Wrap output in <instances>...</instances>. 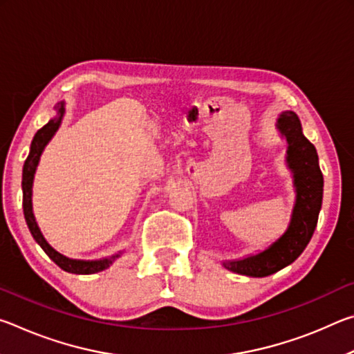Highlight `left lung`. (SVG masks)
<instances>
[{"mask_svg": "<svg viewBox=\"0 0 354 354\" xmlns=\"http://www.w3.org/2000/svg\"><path fill=\"white\" fill-rule=\"evenodd\" d=\"M277 129L287 142L286 164L292 171L295 203L287 230L267 248L241 259L223 261L226 270L251 278L273 274L297 259L313 237L323 200V175L315 147L304 137L295 112L283 111Z\"/></svg>", "mask_w": 354, "mask_h": 354, "instance_id": "obj_1", "label": "left lung"}]
</instances>
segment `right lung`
Listing matches in <instances>:
<instances>
[{"label": "right lung", "mask_w": 354, "mask_h": 354, "mask_svg": "<svg viewBox=\"0 0 354 354\" xmlns=\"http://www.w3.org/2000/svg\"><path fill=\"white\" fill-rule=\"evenodd\" d=\"M56 109V117H53L50 122H48L44 128L39 129L35 133L34 139L31 142V149H29V154L25 160V165H23V181H21V189H23V212H25V220L26 225L31 231V234L34 237V241L37 242L41 250L50 256L51 261H55L62 270L68 272V273H75V274H92V273H98L106 270L107 267L112 266V262L120 257V254L123 251H118V253L103 257V259H93V261H84V259H71V257H67L59 253L55 248L51 247L50 243L46 242V239L41 234L40 227L35 221L34 217V211H32V184H34V175L35 170H37L40 156L44 153L45 147L48 145V142L53 139V136L57 133L59 127H61L64 113H65V101H61L57 103L55 107Z\"/></svg>", "instance_id": "add662e5"}]
</instances>
